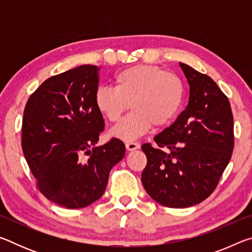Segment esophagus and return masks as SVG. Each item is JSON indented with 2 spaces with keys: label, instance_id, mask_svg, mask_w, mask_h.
Returning <instances> with one entry per match:
<instances>
[{
  "label": "esophagus",
  "instance_id": "34e87169",
  "mask_svg": "<svg viewBox=\"0 0 252 252\" xmlns=\"http://www.w3.org/2000/svg\"><path fill=\"white\" fill-rule=\"evenodd\" d=\"M126 148L127 151H134V150H136V149L140 148V144L138 142L127 141V142H126Z\"/></svg>",
  "mask_w": 252,
  "mask_h": 252
}]
</instances>
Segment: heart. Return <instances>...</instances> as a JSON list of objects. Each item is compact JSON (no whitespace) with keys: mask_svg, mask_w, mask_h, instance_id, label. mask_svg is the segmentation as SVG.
<instances>
[{"mask_svg":"<svg viewBox=\"0 0 252 252\" xmlns=\"http://www.w3.org/2000/svg\"><path fill=\"white\" fill-rule=\"evenodd\" d=\"M185 99V85L177 74L157 65L139 64L118 72L114 88L101 85L96 89L94 103L99 112L116 123L126 109H132L110 134L123 140L138 138L150 130L171 123Z\"/></svg>","mask_w":252,"mask_h":252,"instance_id":"obj_1","label":"heart"}]
</instances>
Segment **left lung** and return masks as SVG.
Masks as SVG:
<instances>
[{
    "label": "left lung",
    "mask_w": 252,
    "mask_h": 252,
    "mask_svg": "<svg viewBox=\"0 0 252 252\" xmlns=\"http://www.w3.org/2000/svg\"><path fill=\"white\" fill-rule=\"evenodd\" d=\"M190 85L189 102L171 126L142 144L141 174L150 197L169 208H188L210 195L231 159L233 117L228 97L210 76L179 63Z\"/></svg>",
    "instance_id": "8db88e82"
}]
</instances>
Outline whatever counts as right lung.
I'll return each mask as SVG.
<instances>
[{
  "instance_id": "add662e5",
  "label": "right lung",
  "mask_w": 252,
  "mask_h": 252,
  "mask_svg": "<svg viewBox=\"0 0 252 252\" xmlns=\"http://www.w3.org/2000/svg\"><path fill=\"white\" fill-rule=\"evenodd\" d=\"M99 70L87 64L51 76L24 109L25 160L44 197L64 208H84L100 199L111 169L126 153L116 138L95 146L104 130L94 103ZM83 153L88 159H82Z\"/></svg>"
}]
</instances>
